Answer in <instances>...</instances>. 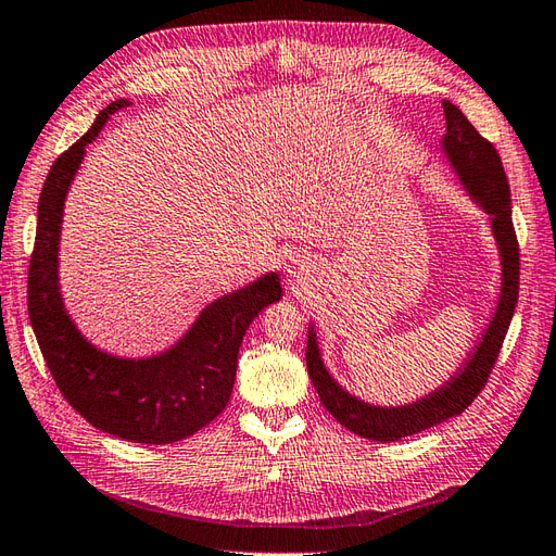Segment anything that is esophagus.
Wrapping results in <instances>:
<instances>
[{
	"label": "esophagus",
	"instance_id": "34e87169",
	"mask_svg": "<svg viewBox=\"0 0 556 556\" xmlns=\"http://www.w3.org/2000/svg\"><path fill=\"white\" fill-rule=\"evenodd\" d=\"M285 268H288V278L292 282H302L306 278V274H308V264H306L304 257H299V254H296V257H292Z\"/></svg>",
	"mask_w": 556,
	"mask_h": 556
}]
</instances>
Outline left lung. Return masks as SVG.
Wrapping results in <instances>:
<instances>
[{
    "label": "left lung",
    "mask_w": 556,
    "mask_h": 556,
    "mask_svg": "<svg viewBox=\"0 0 556 556\" xmlns=\"http://www.w3.org/2000/svg\"><path fill=\"white\" fill-rule=\"evenodd\" d=\"M442 108L446 118V132L442 138L444 152L472 201L482 205L484 213L491 217V229L493 236H496L503 266L501 299L482 341H479V346L475 349L468 363L454 374L452 381H446L442 388L421 400L404 404V407H374V404H367L346 393V390L329 377V371L320 359L318 339H315L313 327L308 329L306 367L315 390H318L320 402L341 426H346L351 432L365 440L395 442L400 438H409V434L438 426L446 421V418L458 416L468 409L472 400L486 386V379L493 365H496L503 339L517 306L519 243L513 227L509 185L501 156L496 147L477 132V128L465 118L456 104L444 100Z\"/></svg>",
    "instance_id": "obj_1"
}]
</instances>
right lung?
I'll return each instance as SVG.
<instances>
[{
  "mask_svg": "<svg viewBox=\"0 0 556 556\" xmlns=\"http://www.w3.org/2000/svg\"><path fill=\"white\" fill-rule=\"evenodd\" d=\"M128 100H114L86 135L60 154L43 182L35 250L27 271V313L47 367L63 397L88 424L128 442L170 444L201 430L229 404L238 349L262 308L282 296L278 274L215 299L166 353L128 359L98 351L70 315L58 288V241L67 189L86 144Z\"/></svg>",
  "mask_w": 556,
  "mask_h": 556,
  "instance_id": "add662e5",
  "label": "right lung"
}]
</instances>
